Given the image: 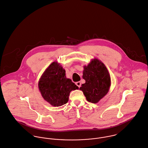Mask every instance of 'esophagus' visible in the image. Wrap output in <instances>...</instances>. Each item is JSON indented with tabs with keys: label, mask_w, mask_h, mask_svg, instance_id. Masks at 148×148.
<instances>
[{
	"label": "esophagus",
	"mask_w": 148,
	"mask_h": 148,
	"mask_svg": "<svg viewBox=\"0 0 148 148\" xmlns=\"http://www.w3.org/2000/svg\"><path fill=\"white\" fill-rule=\"evenodd\" d=\"M76 85L79 87V88H80L81 86V82L80 81H78V82H76Z\"/></svg>",
	"instance_id": "obj_1"
}]
</instances>
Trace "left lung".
<instances>
[{
  "label": "left lung",
  "mask_w": 148,
  "mask_h": 148,
  "mask_svg": "<svg viewBox=\"0 0 148 148\" xmlns=\"http://www.w3.org/2000/svg\"><path fill=\"white\" fill-rule=\"evenodd\" d=\"M82 78L85 83L80 88L86 100L97 103L108 94L111 86V77L105 65L97 58L84 66Z\"/></svg>",
  "instance_id": "obj_1"
}]
</instances>
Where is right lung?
<instances>
[{"mask_svg":"<svg viewBox=\"0 0 148 148\" xmlns=\"http://www.w3.org/2000/svg\"><path fill=\"white\" fill-rule=\"evenodd\" d=\"M38 88L43 99L54 107L67 103L72 90L78 89L66 76V71L57 62H53L44 71L38 82Z\"/></svg>","mask_w":148,"mask_h":148,"instance_id":"1","label":"right lung"}]
</instances>
